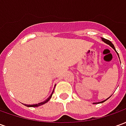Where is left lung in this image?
<instances>
[{
  "label": "left lung",
  "mask_w": 126,
  "mask_h": 126,
  "mask_svg": "<svg viewBox=\"0 0 126 126\" xmlns=\"http://www.w3.org/2000/svg\"><path fill=\"white\" fill-rule=\"evenodd\" d=\"M101 39H102V40H103V41L105 43H106V44H109V46H110V47H111V48H113L114 50H115V52H117V55H118V57H119V55H118V53H117V51H116V50H115V47H114V45H113V44H112V43H111V42H110V41H109V40H107V39L103 38H101ZM119 61H120V60H119ZM110 97H111V96H109V97L108 98H110ZM108 98H107V99H105V100H103V101H101V102H98V103H104V102H105V100H107Z\"/></svg>",
  "instance_id": "obj_1"
}]
</instances>
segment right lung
<instances>
[{"label": "right lung", "mask_w": 126, "mask_h": 126, "mask_svg": "<svg viewBox=\"0 0 126 126\" xmlns=\"http://www.w3.org/2000/svg\"><path fill=\"white\" fill-rule=\"evenodd\" d=\"M54 90H55V88L53 89V90H52V93H51V94L50 95V96L48 98H47V100H45L44 101H43V102H41V103H39L38 104H34V105H26V104H24L26 106V107H39V106L40 105H44V104H45V103H47L48 100L51 98V97H52V94H53V92H54Z\"/></svg>", "instance_id": "add662e5"}]
</instances>
